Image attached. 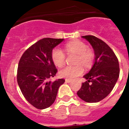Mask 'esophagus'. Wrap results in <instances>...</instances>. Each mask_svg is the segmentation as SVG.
Masks as SVG:
<instances>
[{"mask_svg": "<svg viewBox=\"0 0 129 129\" xmlns=\"http://www.w3.org/2000/svg\"><path fill=\"white\" fill-rule=\"evenodd\" d=\"M71 82H72V80H70V79H66V83H71Z\"/></svg>", "mask_w": 129, "mask_h": 129, "instance_id": "1", "label": "esophagus"}]
</instances>
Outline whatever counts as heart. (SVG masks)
<instances>
[{"label": "heart", "mask_w": 129, "mask_h": 129, "mask_svg": "<svg viewBox=\"0 0 129 129\" xmlns=\"http://www.w3.org/2000/svg\"><path fill=\"white\" fill-rule=\"evenodd\" d=\"M64 50L67 54H75V66H66L59 72L61 77L67 79H74L84 72L82 66L78 63H81L85 67L89 68L93 64L94 60V53L92 49L87 48L86 44L79 40L69 42L65 45ZM52 59L54 64L58 67L64 65L66 55L64 52L58 48H55L52 51Z\"/></svg>", "instance_id": "obj_1"}]
</instances>
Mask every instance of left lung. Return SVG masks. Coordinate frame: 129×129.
I'll return each mask as SVG.
<instances>
[{
	"instance_id": "1",
	"label": "left lung",
	"mask_w": 129,
	"mask_h": 129,
	"mask_svg": "<svg viewBox=\"0 0 129 129\" xmlns=\"http://www.w3.org/2000/svg\"><path fill=\"white\" fill-rule=\"evenodd\" d=\"M82 37L92 45L95 61L90 71L84 76L87 80L82 83L77 93L85 102L95 103L105 98L114 89L120 73L119 60L110 47L102 40L93 36Z\"/></svg>"
}]
</instances>
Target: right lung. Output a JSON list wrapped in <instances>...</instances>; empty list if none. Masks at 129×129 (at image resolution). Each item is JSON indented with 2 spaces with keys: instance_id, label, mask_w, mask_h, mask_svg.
Instances as JSON below:
<instances>
[{
  "instance_id": "1",
  "label": "right lung",
  "mask_w": 129,
  "mask_h": 129,
  "mask_svg": "<svg viewBox=\"0 0 129 129\" xmlns=\"http://www.w3.org/2000/svg\"><path fill=\"white\" fill-rule=\"evenodd\" d=\"M63 40V39H42L27 49L19 60L18 85L25 99L38 109L52 105L58 88L65 82L63 79L54 82L49 80L57 72L52 59V51Z\"/></svg>"
}]
</instances>
